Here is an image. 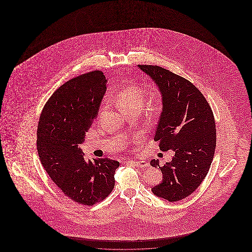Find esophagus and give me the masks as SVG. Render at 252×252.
<instances>
[{
  "label": "esophagus",
  "instance_id": "obj_1",
  "mask_svg": "<svg viewBox=\"0 0 252 252\" xmlns=\"http://www.w3.org/2000/svg\"><path fill=\"white\" fill-rule=\"evenodd\" d=\"M127 162L133 166H136V167L145 168L148 166V163L144 160H128Z\"/></svg>",
  "mask_w": 252,
  "mask_h": 252
}]
</instances>
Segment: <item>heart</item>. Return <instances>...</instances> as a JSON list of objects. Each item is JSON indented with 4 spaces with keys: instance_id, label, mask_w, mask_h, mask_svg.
<instances>
[{
    "instance_id": "obj_1",
    "label": "heart",
    "mask_w": 252,
    "mask_h": 252,
    "mask_svg": "<svg viewBox=\"0 0 252 252\" xmlns=\"http://www.w3.org/2000/svg\"><path fill=\"white\" fill-rule=\"evenodd\" d=\"M143 99V90L138 86H131L121 92L118 97V104L121 108L131 107L134 105H142Z\"/></svg>"
}]
</instances>
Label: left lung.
I'll return each instance as SVG.
<instances>
[{
	"label": "left lung",
	"instance_id": "obj_1",
	"mask_svg": "<svg viewBox=\"0 0 252 252\" xmlns=\"http://www.w3.org/2000/svg\"><path fill=\"white\" fill-rule=\"evenodd\" d=\"M158 89L162 108L154 140L161 151L173 150L170 162L158 167L162 180L152 192L169 202L180 201L196 190L206 178L216 145L213 110L199 90L189 80L164 68L138 65Z\"/></svg>",
	"mask_w": 252,
	"mask_h": 252
}]
</instances>
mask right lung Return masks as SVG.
Returning <instances> with one entry per match:
<instances>
[{
	"instance_id": "1",
	"label": "right lung",
	"mask_w": 252,
	"mask_h": 252,
	"mask_svg": "<svg viewBox=\"0 0 252 252\" xmlns=\"http://www.w3.org/2000/svg\"><path fill=\"white\" fill-rule=\"evenodd\" d=\"M101 71L88 72L60 87L45 104L37 126V152L42 166L66 196L93 206L111 192L120 163L84 157L80 147L98 115L107 91Z\"/></svg>"
}]
</instances>
